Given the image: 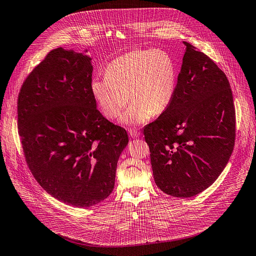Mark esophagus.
<instances>
[{"label":"esophagus","instance_id":"34e87169","mask_svg":"<svg viewBox=\"0 0 256 256\" xmlns=\"http://www.w3.org/2000/svg\"><path fill=\"white\" fill-rule=\"evenodd\" d=\"M129 134H130V136H131V138H137V137H140V132L136 131V130H134V129H131V130H129Z\"/></svg>","mask_w":256,"mask_h":256}]
</instances>
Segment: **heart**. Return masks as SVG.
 <instances>
[{
  "mask_svg": "<svg viewBox=\"0 0 256 256\" xmlns=\"http://www.w3.org/2000/svg\"><path fill=\"white\" fill-rule=\"evenodd\" d=\"M178 70L173 58L162 50L137 49L114 58L106 68V76L94 78L91 92L108 119L123 114L121 123L136 127L154 114H163L176 90Z\"/></svg>",
  "mask_w": 256,
  "mask_h": 256,
  "instance_id": "obj_1",
  "label": "heart"
}]
</instances>
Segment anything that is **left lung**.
<instances>
[{
    "label": "left lung",
    "mask_w": 256,
    "mask_h": 256,
    "mask_svg": "<svg viewBox=\"0 0 256 256\" xmlns=\"http://www.w3.org/2000/svg\"><path fill=\"white\" fill-rule=\"evenodd\" d=\"M169 108L144 128L154 180L165 194L190 198L209 188L234 146L236 114L224 72L188 42Z\"/></svg>",
    "instance_id": "obj_1"
}]
</instances>
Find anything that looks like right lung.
Instances as JSON below:
<instances>
[{
	"label": "right lung",
	"instance_id": "add662e5",
	"mask_svg": "<svg viewBox=\"0 0 256 256\" xmlns=\"http://www.w3.org/2000/svg\"><path fill=\"white\" fill-rule=\"evenodd\" d=\"M62 47L48 53L18 96V129L34 178L58 201L86 208L114 186L128 134L97 110L92 58Z\"/></svg>",
	"mask_w": 256,
	"mask_h": 256
}]
</instances>
